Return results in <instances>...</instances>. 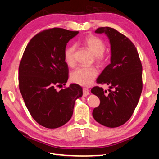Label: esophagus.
Segmentation results:
<instances>
[{"mask_svg":"<svg viewBox=\"0 0 159 159\" xmlns=\"http://www.w3.org/2000/svg\"><path fill=\"white\" fill-rule=\"evenodd\" d=\"M83 96H87L89 94V91L88 89L87 88H83Z\"/></svg>","mask_w":159,"mask_h":159,"instance_id":"obj_1","label":"esophagus"}]
</instances>
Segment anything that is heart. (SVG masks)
<instances>
[{"label":"heart","instance_id":"obj_1","mask_svg":"<svg viewBox=\"0 0 159 159\" xmlns=\"http://www.w3.org/2000/svg\"><path fill=\"white\" fill-rule=\"evenodd\" d=\"M83 43L88 48L93 55L95 56L96 61L99 64L105 62L103 53L105 50V43L102 39L96 36L89 35L83 39ZM76 46L71 45L67 47L64 52V58L67 65L72 66L74 65V52ZM98 74V71L95 67H80L72 72L71 74V80L74 83L82 86H89L93 83Z\"/></svg>","mask_w":159,"mask_h":159}]
</instances>
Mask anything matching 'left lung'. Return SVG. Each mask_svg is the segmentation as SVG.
<instances>
[{"label": "left lung", "instance_id": "obj_1", "mask_svg": "<svg viewBox=\"0 0 159 159\" xmlns=\"http://www.w3.org/2000/svg\"><path fill=\"white\" fill-rule=\"evenodd\" d=\"M98 34L104 33L111 45V63L98 77V83L109 89L95 87L91 92L100 100L93 111L97 122L116 128L130 119L139 102L142 91V66L135 46L130 40L116 29L98 28Z\"/></svg>", "mask_w": 159, "mask_h": 159}]
</instances>
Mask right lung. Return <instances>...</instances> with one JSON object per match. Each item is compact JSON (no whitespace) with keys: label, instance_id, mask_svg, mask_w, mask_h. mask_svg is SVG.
I'll list each match as a JSON object with an SVG mask.
<instances>
[{"label":"right lung","instance_id":"add662e5","mask_svg":"<svg viewBox=\"0 0 159 159\" xmlns=\"http://www.w3.org/2000/svg\"><path fill=\"white\" fill-rule=\"evenodd\" d=\"M79 31L54 28L37 34L24 52L19 66V88L26 107L41 126L57 128L72 116L75 101L83 96L77 84L57 91L68 79L64 52Z\"/></svg>","mask_w":159,"mask_h":159}]
</instances>
